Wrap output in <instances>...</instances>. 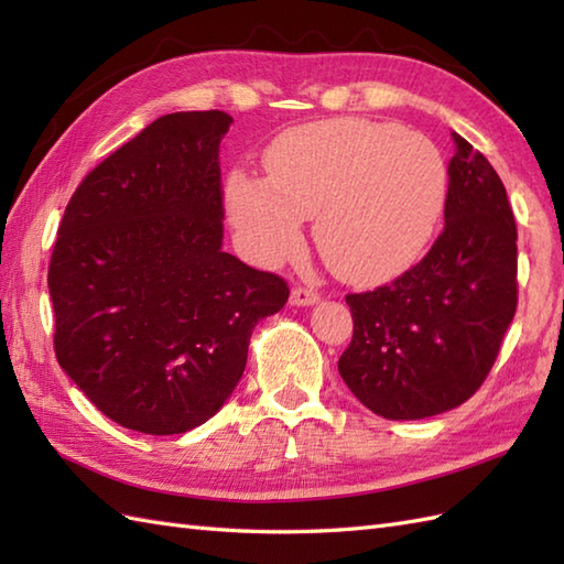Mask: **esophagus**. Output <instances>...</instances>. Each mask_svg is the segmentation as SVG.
<instances>
[{
  "mask_svg": "<svg viewBox=\"0 0 564 564\" xmlns=\"http://www.w3.org/2000/svg\"><path fill=\"white\" fill-rule=\"evenodd\" d=\"M319 301V293L313 289H303V285H297V289L291 291V305H315Z\"/></svg>",
  "mask_w": 564,
  "mask_h": 564,
  "instance_id": "1",
  "label": "esophagus"
}]
</instances>
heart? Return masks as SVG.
<instances>
[{"mask_svg": "<svg viewBox=\"0 0 564 564\" xmlns=\"http://www.w3.org/2000/svg\"><path fill=\"white\" fill-rule=\"evenodd\" d=\"M267 182L235 174L232 223L251 257L279 263L315 242L344 281L378 283L422 254L446 200V164L414 130L368 118H329L285 130L267 158Z\"/></svg>", "mask_w": 564, "mask_h": 564, "instance_id": "1", "label": "heart"}]
</instances>
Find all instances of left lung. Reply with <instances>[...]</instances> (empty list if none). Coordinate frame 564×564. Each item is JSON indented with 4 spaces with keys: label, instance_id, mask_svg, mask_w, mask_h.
<instances>
[{
    "label": "left lung",
    "instance_id": "8db88e82",
    "mask_svg": "<svg viewBox=\"0 0 564 564\" xmlns=\"http://www.w3.org/2000/svg\"><path fill=\"white\" fill-rule=\"evenodd\" d=\"M443 232L376 291L346 295L354 337L346 386L386 419H424L470 400L492 370L519 303L517 223L495 166L453 133Z\"/></svg>",
    "mask_w": 564,
    "mask_h": 564
}]
</instances>
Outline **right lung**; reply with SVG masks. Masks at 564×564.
Segmentation results:
<instances>
[{
    "mask_svg": "<svg viewBox=\"0 0 564 564\" xmlns=\"http://www.w3.org/2000/svg\"><path fill=\"white\" fill-rule=\"evenodd\" d=\"M230 123L225 111L158 118L84 176L57 227V364L140 434L208 422L245 373L251 329L289 301L281 275L223 251Z\"/></svg>",
    "mask_w": 564,
    "mask_h": 564,
    "instance_id": "obj_1",
    "label": "right lung"
}]
</instances>
